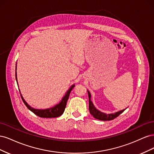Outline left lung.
I'll return each mask as SVG.
<instances>
[{"mask_svg": "<svg viewBox=\"0 0 154 154\" xmlns=\"http://www.w3.org/2000/svg\"><path fill=\"white\" fill-rule=\"evenodd\" d=\"M88 92V103H89V105H88V109H89V111L91 114L94 117V118L99 119L101 121H110L112 120L114 118H117L121 114H122L123 112L126 109L122 110L117 112H115L114 114H106L105 113L102 112L100 110H97L96 108H95L94 105H93L92 102L91 101V95L89 91H87Z\"/></svg>", "mask_w": 154, "mask_h": 154, "instance_id": "obj_1", "label": "left lung"}]
</instances>
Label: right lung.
Listing matches in <instances>:
<instances>
[{
	"label": "right lung",
	"instance_id": "add662e5",
	"mask_svg": "<svg viewBox=\"0 0 154 154\" xmlns=\"http://www.w3.org/2000/svg\"><path fill=\"white\" fill-rule=\"evenodd\" d=\"M16 71H15V77H16V80L17 82V65H16ZM74 85H72L71 87H70L69 89L67 91L66 93V95H65L63 98L62 99L61 101L57 105H56L53 107H51V108L49 109H36L32 108L31 106H29L28 104L27 103V102L24 100V99L23 98V97L22 94H20L22 100L24 102L26 106L27 107V109L30 110L31 112H32L35 114L36 116H39L40 118H57L59 117V116H61L65 110V109H66V106L67 105V101L69 99V94L71 93V91L72 88L74 87Z\"/></svg>",
	"mask_w": 154,
	"mask_h": 154
}]
</instances>
